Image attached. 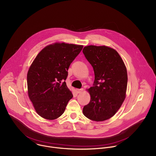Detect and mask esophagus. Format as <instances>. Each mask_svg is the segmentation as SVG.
Listing matches in <instances>:
<instances>
[{"mask_svg": "<svg viewBox=\"0 0 156 156\" xmlns=\"http://www.w3.org/2000/svg\"><path fill=\"white\" fill-rule=\"evenodd\" d=\"M76 92H77V93H82V92L83 91V88H81V89H76Z\"/></svg>", "mask_w": 156, "mask_h": 156, "instance_id": "obj_1", "label": "esophagus"}]
</instances>
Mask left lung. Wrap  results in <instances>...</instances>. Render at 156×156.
I'll use <instances>...</instances> for the list:
<instances>
[{"label": "left lung", "instance_id": "obj_1", "mask_svg": "<svg viewBox=\"0 0 156 156\" xmlns=\"http://www.w3.org/2000/svg\"><path fill=\"white\" fill-rule=\"evenodd\" d=\"M83 53L94 73V86L87 90L90 101L84 106L83 113L95 121L108 119L118 112L126 96V65L117 51L106 46H87Z\"/></svg>", "mask_w": 156, "mask_h": 156}]
</instances>
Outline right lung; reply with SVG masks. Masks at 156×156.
Segmentation results:
<instances>
[{"instance_id":"add662e5","label":"right lung","mask_w":156,"mask_h":156,"mask_svg":"<svg viewBox=\"0 0 156 156\" xmlns=\"http://www.w3.org/2000/svg\"><path fill=\"white\" fill-rule=\"evenodd\" d=\"M83 47L55 42L44 48L31 64L27 73V93L42 118L53 120L64 113L73 97L64 80L69 65Z\"/></svg>"}]
</instances>
